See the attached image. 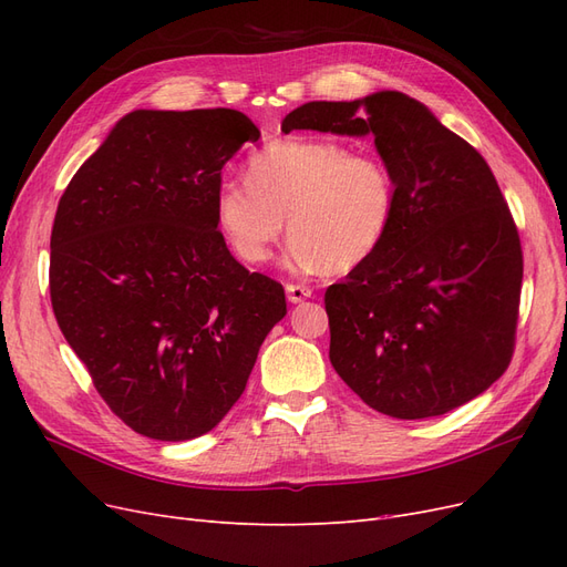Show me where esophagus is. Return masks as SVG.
Returning <instances> with one entry per match:
<instances>
[{
  "mask_svg": "<svg viewBox=\"0 0 567 567\" xmlns=\"http://www.w3.org/2000/svg\"><path fill=\"white\" fill-rule=\"evenodd\" d=\"M286 296H288V302H302L312 296V290L300 284H286Z\"/></svg>",
  "mask_w": 567,
  "mask_h": 567,
  "instance_id": "34e87169",
  "label": "esophagus"
}]
</instances>
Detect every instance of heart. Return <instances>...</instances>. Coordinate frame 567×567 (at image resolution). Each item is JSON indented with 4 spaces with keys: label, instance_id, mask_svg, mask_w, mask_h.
I'll use <instances>...</instances> for the list:
<instances>
[{
    "label": "heart",
    "instance_id": "b5f03b06",
    "mask_svg": "<svg viewBox=\"0 0 567 567\" xmlns=\"http://www.w3.org/2000/svg\"><path fill=\"white\" fill-rule=\"evenodd\" d=\"M394 213L385 161L310 136L265 144L246 179H225L215 194L217 227L248 265L269 262L288 217L286 260L298 271H352L381 248Z\"/></svg>",
    "mask_w": 567,
    "mask_h": 567
}]
</instances>
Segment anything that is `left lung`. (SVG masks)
<instances>
[{"mask_svg": "<svg viewBox=\"0 0 567 567\" xmlns=\"http://www.w3.org/2000/svg\"><path fill=\"white\" fill-rule=\"evenodd\" d=\"M373 136L398 184L381 248L326 288L331 364L371 409L431 419L475 400L516 342L523 250L485 158L421 101H310L281 132Z\"/></svg>", "mask_w": 567, "mask_h": 567, "instance_id": "left-lung-1", "label": "left lung"}]
</instances>
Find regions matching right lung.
Returning <instances> with one entry per match:
<instances>
[{
    "instance_id": "right-lung-1",
    "label": "right lung",
    "mask_w": 567,
    "mask_h": 567,
    "mask_svg": "<svg viewBox=\"0 0 567 567\" xmlns=\"http://www.w3.org/2000/svg\"><path fill=\"white\" fill-rule=\"evenodd\" d=\"M257 140L234 109L132 111L59 200V329L113 414L151 440L213 431L286 317L284 286L236 262L217 231L221 167Z\"/></svg>"
}]
</instances>
